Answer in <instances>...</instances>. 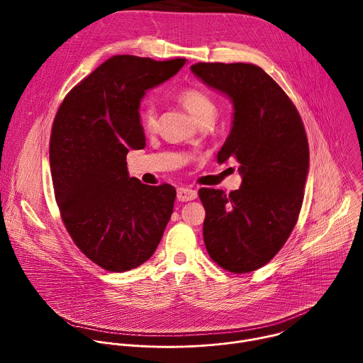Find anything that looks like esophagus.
<instances>
[{"instance_id": "1", "label": "esophagus", "mask_w": 363, "mask_h": 363, "mask_svg": "<svg viewBox=\"0 0 363 363\" xmlns=\"http://www.w3.org/2000/svg\"><path fill=\"white\" fill-rule=\"evenodd\" d=\"M196 191L195 189H191V188H186V186H179L177 189V196L179 201L182 202H186V201H192L196 198Z\"/></svg>"}]
</instances>
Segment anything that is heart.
I'll use <instances>...</instances> for the list:
<instances>
[{"label":"heart","instance_id":"b5f03b06","mask_svg":"<svg viewBox=\"0 0 363 363\" xmlns=\"http://www.w3.org/2000/svg\"><path fill=\"white\" fill-rule=\"evenodd\" d=\"M181 105L191 113V116L199 123L203 121H213L217 113L216 101L199 90L198 87H185L178 93ZM140 125L145 130L153 132L158 125V109L153 101H146L139 111Z\"/></svg>","mask_w":363,"mask_h":363}]
</instances>
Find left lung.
Wrapping results in <instances>:
<instances>
[{"label":"left lung","instance_id":"left-lung-1","mask_svg":"<svg viewBox=\"0 0 363 363\" xmlns=\"http://www.w3.org/2000/svg\"><path fill=\"white\" fill-rule=\"evenodd\" d=\"M191 70L233 101V128L217 158H234L242 177L228 195L199 189L203 242L224 270L250 273L272 260L297 223L308 172L306 130L290 97L262 67L196 63Z\"/></svg>","mask_w":363,"mask_h":363}]
</instances>
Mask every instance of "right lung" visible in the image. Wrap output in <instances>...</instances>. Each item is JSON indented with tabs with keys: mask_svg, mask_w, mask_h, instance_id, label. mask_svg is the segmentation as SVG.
<instances>
[{
	"mask_svg": "<svg viewBox=\"0 0 363 363\" xmlns=\"http://www.w3.org/2000/svg\"><path fill=\"white\" fill-rule=\"evenodd\" d=\"M185 65L113 56L74 86L50 136V168L62 220L79 250L99 267L136 269L157 250L177 191L130 178L129 149L145 147L139 119L146 90Z\"/></svg>",
	"mask_w": 363,
	"mask_h": 363,
	"instance_id": "right-lung-1",
	"label": "right lung"
}]
</instances>
